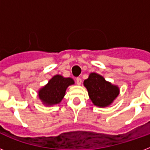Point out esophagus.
<instances>
[{
	"label": "esophagus",
	"instance_id": "34e87169",
	"mask_svg": "<svg viewBox=\"0 0 150 150\" xmlns=\"http://www.w3.org/2000/svg\"><path fill=\"white\" fill-rule=\"evenodd\" d=\"M81 83H82V79L79 77L76 78V84L81 85Z\"/></svg>",
	"mask_w": 150,
	"mask_h": 150
}]
</instances>
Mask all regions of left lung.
<instances>
[{"label": "left lung", "instance_id": "8db88e82", "mask_svg": "<svg viewBox=\"0 0 150 150\" xmlns=\"http://www.w3.org/2000/svg\"><path fill=\"white\" fill-rule=\"evenodd\" d=\"M89 98L94 105L100 107H107L118 96L119 89L117 86L107 82L104 78L96 73H91L84 81Z\"/></svg>", "mask_w": 150, "mask_h": 150}]
</instances>
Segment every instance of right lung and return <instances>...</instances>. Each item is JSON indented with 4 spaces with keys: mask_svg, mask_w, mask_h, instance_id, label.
<instances>
[{
    "mask_svg": "<svg viewBox=\"0 0 150 150\" xmlns=\"http://www.w3.org/2000/svg\"><path fill=\"white\" fill-rule=\"evenodd\" d=\"M72 84V79L57 75L39 91V97L46 105L57 104L64 98L68 86Z\"/></svg>",
    "mask_w": 150,
    "mask_h": 150,
    "instance_id": "1",
    "label": "right lung"
}]
</instances>
